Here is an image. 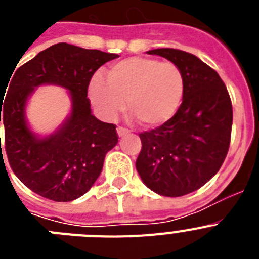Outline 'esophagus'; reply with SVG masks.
I'll return each instance as SVG.
<instances>
[{
	"mask_svg": "<svg viewBox=\"0 0 259 259\" xmlns=\"http://www.w3.org/2000/svg\"><path fill=\"white\" fill-rule=\"evenodd\" d=\"M116 134H118L119 137H123V136H125V135L130 134V132H128V130H125V128L118 127L116 128Z\"/></svg>",
	"mask_w": 259,
	"mask_h": 259,
	"instance_id": "obj_1",
	"label": "esophagus"
}]
</instances>
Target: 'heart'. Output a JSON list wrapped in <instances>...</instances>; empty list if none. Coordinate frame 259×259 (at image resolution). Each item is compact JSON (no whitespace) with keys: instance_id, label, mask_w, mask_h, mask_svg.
Here are the masks:
<instances>
[{"instance_id":"obj_1","label":"heart","mask_w":259,"mask_h":259,"mask_svg":"<svg viewBox=\"0 0 259 259\" xmlns=\"http://www.w3.org/2000/svg\"><path fill=\"white\" fill-rule=\"evenodd\" d=\"M184 91V76L175 63L131 57L111 66L107 80L95 75L88 96L105 119L116 118L127 101L128 110L143 127L157 128L175 116Z\"/></svg>"}]
</instances>
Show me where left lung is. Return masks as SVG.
<instances>
[{
	"label": "left lung",
	"instance_id": "1",
	"mask_svg": "<svg viewBox=\"0 0 259 259\" xmlns=\"http://www.w3.org/2000/svg\"><path fill=\"white\" fill-rule=\"evenodd\" d=\"M175 63L184 76V97L170 122L140 134L136 170L144 184L166 197L197 191L218 172L227 155L232 105L217 71L193 54L162 48L149 50Z\"/></svg>",
	"mask_w": 259,
	"mask_h": 259
}]
</instances>
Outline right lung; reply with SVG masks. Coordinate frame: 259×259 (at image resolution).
I'll list each match as a JSON object with an SVG mask.
<instances>
[{
  "label": "right lung",
  "mask_w": 259,
  "mask_h": 259,
  "mask_svg": "<svg viewBox=\"0 0 259 259\" xmlns=\"http://www.w3.org/2000/svg\"><path fill=\"white\" fill-rule=\"evenodd\" d=\"M116 57L59 42L20 66L9 80L0 105L4 146L14 174L35 193L57 202L74 201L101 174L105 155L118 144V135L115 125L93 115L87 92L96 71ZM41 85L66 89L71 101L68 118L45 137L31 131L25 116L29 97Z\"/></svg>",
  "instance_id": "add662e5"
}]
</instances>
